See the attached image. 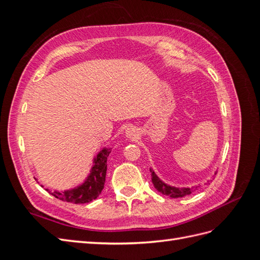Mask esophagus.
Wrapping results in <instances>:
<instances>
[{
	"mask_svg": "<svg viewBox=\"0 0 260 260\" xmlns=\"http://www.w3.org/2000/svg\"><path fill=\"white\" fill-rule=\"evenodd\" d=\"M125 136H127V138H129V139H136L139 136V131H138V129L131 127L127 131H125Z\"/></svg>",
	"mask_w": 260,
	"mask_h": 260,
	"instance_id": "obj_1",
	"label": "esophagus"
}]
</instances>
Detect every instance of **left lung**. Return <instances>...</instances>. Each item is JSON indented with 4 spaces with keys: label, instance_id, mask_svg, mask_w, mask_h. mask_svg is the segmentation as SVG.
Masks as SVG:
<instances>
[{
    "label": "left lung",
    "instance_id": "1",
    "mask_svg": "<svg viewBox=\"0 0 260 260\" xmlns=\"http://www.w3.org/2000/svg\"><path fill=\"white\" fill-rule=\"evenodd\" d=\"M149 171L152 172V182L155 186V188L158 192L162 193L164 195L170 196L172 199H178V198H184L186 195H190L192 192H194L195 190L201 187V185L199 186H194L193 188L190 187H175V186H170L166 183H164L162 181L155 175V172L149 169Z\"/></svg>",
    "mask_w": 260,
    "mask_h": 260
}]
</instances>
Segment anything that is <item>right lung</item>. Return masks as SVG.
Listing matches in <instances>:
<instances>
[{
  "mask_svg": "<svg viewBox=\"0 0 260 260\" xmlns=\"http://www.w3.org/2000/svg\"><path fill=\"white\" fill-rule=\"evenodd\" d=\"M111 148H104L99 153L96 158L94 159V166L91 174L82 185L70 191L49 193L62 202H69L74 204L90 203L91 201L95 200L104 188L107 170V157L111 154Z\"/></svg>",
  "mask_w": 260,
  "mask_h": 260,
  "instance_id": "1",
  "label": "right lung"
}]
</instances>
